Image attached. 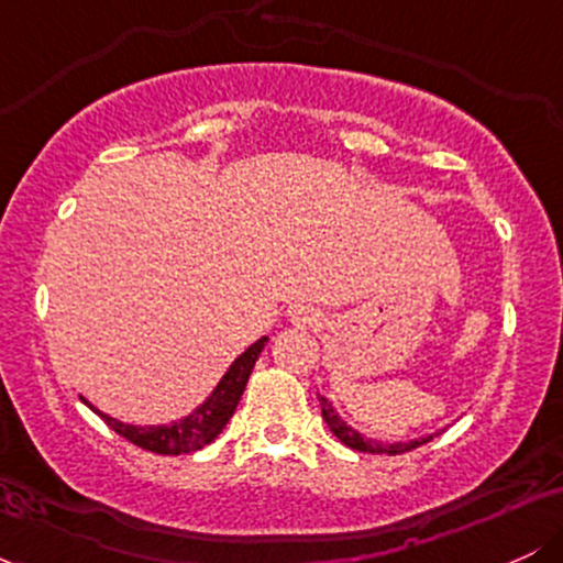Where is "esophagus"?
<instances>
[{
  "label": "esophagus",
  "mask_w": 563,
  "mask_h": 563,
  "mask_svg": "<svg viewBox=\"0 0 563 563\" xmlns=\"http://www.w3.org/2000/svg\"><path fill=\"white\" fill-rule=\"evenodd\" d=\"M288 320L294 322L296 328H312L320 322V309L312 307V303H290L288 307Z\"/></svg>",
  "instance_id": "1"
}]
</instances>
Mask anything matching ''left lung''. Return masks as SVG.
<instances>
[{
  "label": "left lung",
  "mask_w": 563,
  "mask_h": 563,
  "mask_svg": "<svg viewBox=\"0 0 563 563\" xmlns=\"http://www.w3.org/2000/svg\"><path fill=\"white\" fill-rule=\"evenodd\" d=\"M318 399H320V407H322V421H325L328 429H331L333 434L339 437L341 442H344L346 448H352V450L373 452V455H402V452H410V450L421 448V444L431 442V439L437 437V434H429V437H421V439H412V442L384 444V442H378V439H367V437H363V434H360V431H354L352 426H346L344 421H341L339 412L333 410V405L328 402L325 397H320V394H318Z\"/></svg>",
  "instance_id": "1"
}]
</instances>
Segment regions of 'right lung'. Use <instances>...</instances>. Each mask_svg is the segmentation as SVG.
I'll return each mask as SVG.
<instances>
[{"label": "right lung", "mask_w": 563, "mask_h": 563, "mask_svg": "<svg viewBox=\"0 0 563 563\" xmlns=\"http://www.w3.org/2000/svg\"><path fill=\"white\" fill-rule=\"evenodd\" d=\"M267 335H262L256 344H251L235 363L230 365V371L224 373L222 380L217 384V389L211 391V397L203 405L196 407L190 416H185L183 421H174L169 426H132L121 423L115 418L106 416V412L97 410L95 405H89L97 416L102 418L115 434L129 439L132 444H137L142 450H151L156 455H187V452H196L206 444H211L222 434V429L235 412L238 402H241L245 384H249L251 371H254L256 360H260L264 344H267Z\"/></svg>", "instance_id": "1"}]
</instances>
